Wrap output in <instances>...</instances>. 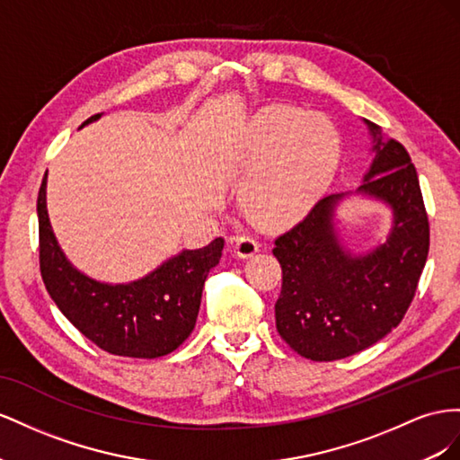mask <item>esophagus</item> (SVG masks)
Segmentation results:
<instances>
[{
	"label": "esophagus",
	"instance_id": "1",
	"mask_svg": "<svg viewBox=\"0 0 460 460\" xmlns=\"http://www.w3.org/2000/svg\"><path fill=\"white\" fill-rule=\"evenodd\" d=\"M233 252L237 258H251L260 251V244L251 237H233Z\"/></svg>",
	"mask_w": 460,
	"mask_h": 460
}]
</instances>
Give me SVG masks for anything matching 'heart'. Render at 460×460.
<instances>
[{"label": "heart", "instance_id": "1", "mask_svg": "<svg viewBox=\"0 0 460 460\" xmlns=\"http://www.w3.org/2000/svg\"><path fill=\"white\" fill-rule=\"evenodd\" d=\"M251 175L243 189L246 214L264 227H285L318 204L339 164V135L322 113L281 106L261 113L239 154Z\"/></svg>", "mask_w": 460, "mask_h": 460}]
</instances>
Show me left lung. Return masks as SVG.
Returning a JSON list of instances; mask_svg holds the SVG:
<instances>
[{"mask_svg": "<svg viewBox=\"0 0 460 460\" xmlns=\"http://www.w3.org/2000/svg\"><path fill=\"white\" fill-rule=\"evenodd\" d=\"M364 123L374 160L362 185L325 196L273 248L283 270L275 325L288 347L316 362L347 358L397 327L429 251L428 216L409 152L376 123ZM352 193L385 203L394 216L388 239L364 255L350 253L336 229V208Z\"/></svg>", "mask_w": 460, "mask_h": 460, "instance_id": "8db88e82", "label": "left lung"}]
</instances>
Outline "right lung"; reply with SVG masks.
I'll use <instances>...</instances> for the list:
<instances>
[{
  "mask_svg": "<svg viewBox=\"0 0 460 460\" xmlns=\"http://www.w3.org/2000/svg\"><path fill=\"white\" fill-rule=\"evenodd\" d=\"M102 113L83 123H94ZM48 177V173H46ZM46 177L38 192L40 271L51 300L92 343L117 357L157 358L173 352L199 318L208 273L219 264L223 239L181 251L144 278L103 283L76 270L61 251L46 206Z\"/></svg>",
  "mask_w": 460,
  "mask_h": 460,
  "instance_id": "add662e5",
  "label": "right lung"
}]
</instances>
